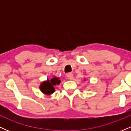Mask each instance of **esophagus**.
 <instances>
[{
	"label": "esophagus",
	"instance_id": "obj_1",
	"mask_svg": "<svg viewBox=\"0 0 131 131\" xmlns=\"http://www.w3.org/2000/svg\"><path fill=\"white\" fill-rule=\"evenodd\" d=\"M67 78H68L69 79H70V80H71V79H73V74H72V73H68L67 74Z\"/></svg>",
	"mask_w": 131,
	"mask_h": 131
}]
</instances>
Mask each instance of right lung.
<instances>
[{
  "label": "right lung",
  "instance_id": "right-lung-1",
  "mask_svg": "<svg viewBox=\"0 0 131 131\" xmlns=\"http://www.w3.org/2000/svg\"><path fill=\"white\" fill-rule=\"evenodd\" d=\"M60 83V80H59V78L54 77L52 78L50 81L47 80L46 82L42 83L40 86V89L41 91L44 94H51L55 91L53 85L59 84Z\"/></svg>",
  "mask_w": 131,
  "mask_h": 131
}]
</instances>
